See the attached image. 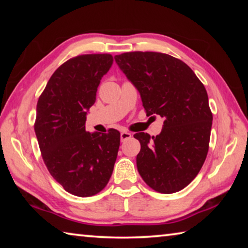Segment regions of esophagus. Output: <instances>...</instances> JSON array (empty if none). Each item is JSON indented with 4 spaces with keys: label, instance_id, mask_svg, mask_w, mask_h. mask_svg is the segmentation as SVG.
<instances>
[{
    "label": "esophagus",
    "instance_id": "34e87169",
    "mask_svg": "<svg viewBox=\"0 0 248 248\" xmlns=\"http://www.w3.org/2000/svg\"><path fill=\"white\" fill-rule=\"evenodd\" d=\"M131 137H132L131 133L127 132V131H123V132L120 133V140H121V142H124V141H125V140L130 139V138H131Z\"/></svg>",
    "mask_w": 248,
    "mask_h": 248
}]
</instances>
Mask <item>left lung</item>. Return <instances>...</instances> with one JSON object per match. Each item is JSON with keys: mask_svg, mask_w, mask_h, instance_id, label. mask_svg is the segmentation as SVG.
Listing matches in <instances>:
<instances>
[{"mask_svg": "<svg viewBox=\"0 0 248 248\" xmlns=\"http://www.w3.org/2000/svg\"><path fill=\"white\" fill-rule=\"evenodd\" d=\"M116 63L140 93L146 115L164 119L156 137L138 132V171L162 194L184 189L207 157L212 114L203 84L179 59L159 52H125Z\"/></svg>", "mask_w": 248, "mask_h": 248, "instance_id": "1", "label": "left lung"}]
</instances>
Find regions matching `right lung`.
<instances>
[{"mask_svg":"<svg viewBox=\"0 0 248 248\" xmlns=\"http://www.w3.org/2000/svg\"><path fill=\"white\" fill-rule=\"evenodd\" d=\"M111 54H83L54 71L37 103L35 132L49 173L70 194L90 197L106 187L120 145V133L87 132L86 115Z\"/></svg>","mask_w":248,"mask_h":248,"instance_id":"add662e5","label":"right lung"}]
</instances>
